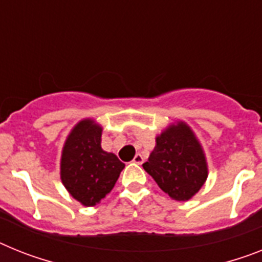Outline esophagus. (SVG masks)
<instances>
[{
  "instance_id": "obj_1",
  "label": "esophagus",
  "mask_w": 262,
  "mask_h": 262,
  "mask_svg": "<svg viewBox=\"0 0 262 262\" xmlns=\"http://www.w3.org/2000/svg\"><path fill=\"white\" fill-rule=\"evenodd\" d=\"M133 162H135V164H137V165H141L142 162H144V157H142L140 153H137V155L135 156V158H133Z\"/></svg>"
}]
</instances>
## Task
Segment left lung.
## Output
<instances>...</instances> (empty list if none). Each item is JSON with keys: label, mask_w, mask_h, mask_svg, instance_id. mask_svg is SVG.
Returning a JSON list of instances; mask_svg holds the SVG:
<instances>
[{"label": "left lung", "mask_w": 262, "mask_h": 262, "mask_svg": "<svg viewBox=\"0 0 262 262\" xmlns=\"http://www.w3.org/2000/svg\"><path fill=\"white\" fill-rule=\"evenodd\" d=\"M142 168L176 201H188L208 177L201 144L185 122L168 126L156 137V148Z\"/></svg>", "instance_id": "left-lung-1"}]
</instances>
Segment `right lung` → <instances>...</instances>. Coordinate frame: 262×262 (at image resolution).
I'll return each instance as SVG.
<instances>
[{
  "mask_svg": "<svg viewBox=\"0 0 262 262\" xmlns=\"http://www.w3.org/2000/svg\"><path fill=\"white\" fill-rule=\"evenodd\" d=\"M101 135L102 127L93 120L80 121L68 136L61 156V181L85 206L100 204L125 168L117 156L102 150Z\"/></svg>",
  "mask_w": 262,
  "mask_h": 262,
  "instance_id": "1",
  "label": "right lung"
}]
</instances>
